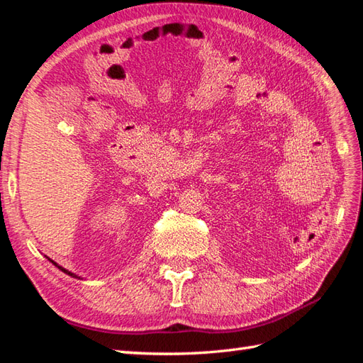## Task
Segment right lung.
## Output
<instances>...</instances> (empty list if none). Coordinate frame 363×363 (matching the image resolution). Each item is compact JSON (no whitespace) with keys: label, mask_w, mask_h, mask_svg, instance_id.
Returning a JSON list of instances; mask_svg holds the SVG:
<instances>
[{"label":"right lung","mask_w":363,"mask_h":363,"mask_svg":"<svg viewBox=\"0 0 363 363\" xmlns=\"http://www.w3.org/2000/svg\"><path fill=\"white\" fill-rule=\"evenodd\" d=\"M54 265H57V264H55V262H52ZM57 267H59V265H57ZM62 272H65V273H68V275H71V277H74V275H72V273L71 272H68V270H65V269H62V267H59Z\"/></svg>","instance_id":"add662e5"}]
</instances>
